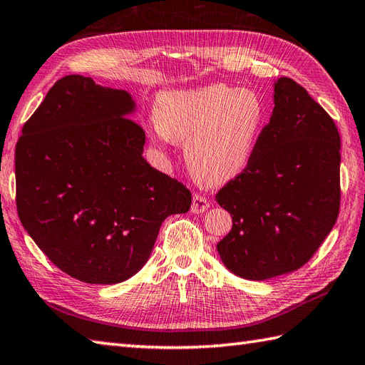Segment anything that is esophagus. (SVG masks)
I'll use <instances>...</instances> for the list:
<instances>
[{
    "label": "esophagus",
    "instance_id": "obj_1",
    "mask_svg": "<svg viewBox=\"0 0 365 365\" xmlns=\"http://www.w3.org/2000/svg\"><path fill=\"white\" fill-rule=\"evenodd\" d=\"M208 207H210V202L200 195H195L192 196V202H191V212L197 215V213H204L205 210H208Z\"/></svg>",
    "mask_w": 365,
    "mask_h": 365
}]
</instances>
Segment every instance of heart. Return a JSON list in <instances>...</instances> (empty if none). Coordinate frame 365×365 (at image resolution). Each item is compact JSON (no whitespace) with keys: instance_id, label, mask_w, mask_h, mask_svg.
Returning a JSON list of instances; mask_svg holds the SVG:
<instances>
[{"instance_id":"1","label":"heart","mask_w":365,"mask_h":365,"mask_svg":"<svg viewBox=\"0 0 365 365\" xmlns=\"http://www.w3.org/2000/svg\"><path fill=\"white\" fill-rule=\"evenodd\" d=\"M153 115L160 141L185 143L191 174L200 183L222 185L251 163L268 110L257 92L216 83L161 92Z\"/></svg>"}]
</instances>
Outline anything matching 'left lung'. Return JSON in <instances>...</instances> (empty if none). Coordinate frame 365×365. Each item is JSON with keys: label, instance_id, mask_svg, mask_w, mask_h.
Returning <instances> with one entry per match:
<instances>
[{"label": "left lung", "instance_id": "obj_1", "mask_svg": "<svg viewBox=\"0 0 365 365\" xmlns=\"http://www.w3.org/2000/svg\"><path fill=\"white\" fill-rule=\"evenodd\" d=\"M274 108L250 165L216 195L232 230L216 245L232 273L251 281L311 260L340 207V136L297 81L274 83Z\"/></svg>", "mask_w": 365, "mask_h": 365}]
</instances>
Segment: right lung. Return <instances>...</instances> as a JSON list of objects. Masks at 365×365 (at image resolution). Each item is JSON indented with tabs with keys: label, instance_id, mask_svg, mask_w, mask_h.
<instances>
[{
	"label": "right lung",
	"instance_id": "1",
	"mask_svg": "<svg viewBox=\"0 0 365 365\" xmlns=\"http://www.w3.org/2000/svg\"><path fill=\"white\" fill-rule=\"evenodd\" d=\"M127 91L67 75L26 120L15 145L17 212L66 274L118 284L149 260L161 222L191 192L143 157L145 133Z\"/></svg>",
	"mask_w": 365,
	"mask_h": 365
}]
</instances>
